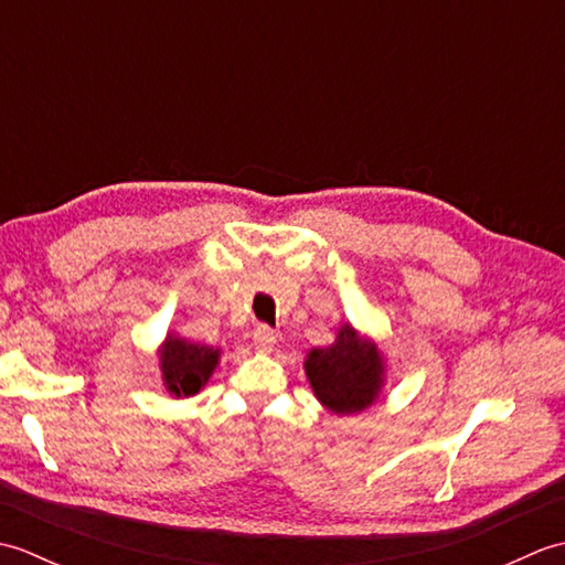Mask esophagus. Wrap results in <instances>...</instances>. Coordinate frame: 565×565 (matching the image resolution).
I'll use <instances>...</instances> for the list:
<instances>
[{
    "label": "esophagus",
    "mask_w": 565,
    "mask_h": 565,
    "mask_svg": "<svg viewBox=\"0 0 565 565\" xmlns=\"http://www.w3.org/2000/svg\"><path fill=\"white\" fill-rule=\"evenodd\" d=\"M252 338H255L259 352H271V347L276 342V332L269 326H257L255 332H252Z\"/></svg>",
    "instance_id": "34e87169"
}]
</instances>
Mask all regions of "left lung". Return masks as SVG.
Wrapping results in <instances>:
<instances>
[{
    "label": "left lung",
    "mask_w": 565,
    "mask_h": 565,
    "mask_svg": "<svg viewBox=\"0 0 565 565\" xmlns=\"http://www.w3.org/2000/svg\"><path fill=\"white\" fill-rule=\"evenodd\" d=\"M306 376L328 411L350 415L374 403L383 383V362L374 344L359 340L344 326L332 347L308 352Z\"/></svg>",
    "instance_id": "8db88e82"
}]
</instances>
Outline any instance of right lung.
Wrapping results in <instances>:
<instances>
[{
	"instance_id": "1",
	"label": "right lung",
	"mask_w": 565,
	"mask_h": 565,
	"mask_svg": "<svg viewBox=\"0 0 565 565\" xmlns=\"http://www.w3.org/2000/svg\"><path fill=\"white\" fill-rule=\"evenodd\" d=\"M221 352L206 344H194L179 338H167L160 350V364L164 386L177 398L182 395H196L211 379Z\"/></svg>"
}]
</instances>
